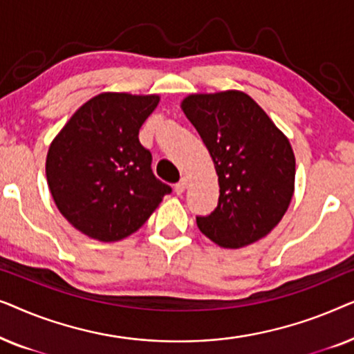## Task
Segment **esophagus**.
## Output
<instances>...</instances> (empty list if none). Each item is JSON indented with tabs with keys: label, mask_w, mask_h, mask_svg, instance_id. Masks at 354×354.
<instances>
[{
	"label": "esophagus",
	"mask_w": 354,
	"mask_h": 354,
	"mask_svg": "<svg viewBox=\"0 0 354 354\" xmlns=\"http://www.w3.org/2000/svg\"><path fill=\"white\" fill-rule=\"evenodd\" d=\"M187 185H188V178L183 177V178H180V182L176 183V187H174V190H176L177 195H182V193L185 192Z\"/></svg>",
	"instance_id": "obj_1"
}]
</instances>
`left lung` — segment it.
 <instances>
[{
	"instance_id": "1",
	"label": "left lung",
	"mask_w": 354,
	"mask_h": 354,
	"mask_svg": "<svg viewBox=\"0 0 354 354\" xmlns=\"http://www.w3.org/2000/svg\"><path fill=\"white\" fill-rule=\"evenodd\" d=\"M182 111L214 162L219 203L198 229L222 248H243L282 221L295 192L288 138L243 91L188 95Z\"/></svg>"
}]
</instances>
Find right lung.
<instances>
[{
  "label": "right lung",
  "mask_w": 354,
  "mask_h": 354,
  "mask_svg": "<svg viewBox=\"0 0 354 354\" xmlns=\"http://www.w3.org/2000/svg\"><path fill=\"white\" fill-rule=\"evenodd\" d=\"M159 95L106 91L82 104L50 145L46 180L57 209L100 241L137 232L171 193L151 171L138 132Z\"/></svg>",
  "instance_id": "right-lung-1"
}]
</instances>
